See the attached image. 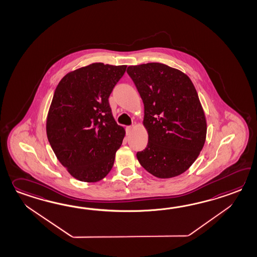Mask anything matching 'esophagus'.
Listing matches in <instances>:
<instances>
[{
	"mask_svg": "<svg viewBox=\"0 0 257 257\" xmlns=\"http://www.w3.org/2000/svg\"><path fill=\"white\" fill-rule=\"evenodd\" d=\"M125 131L126 135H129L132 131V126H126Z\"/></svg>",
	"mask_w": 257,
	"mask_h": 257,
	"instance_id": "34e87169",
	"label": "esophagus"
}]
</instances>
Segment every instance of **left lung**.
<instances>
[{"mask_svg": "<svg viewBox=\"0 0 257 257\" xmlns=\"http://www.w3.org/2000/svg\"><path fill=\"white\" fill-rule=\"evenodd\" d=\"M145 106L149 143L137 152L139 163L156 177L187 171L203 149L206 122L197 92L186 74L163 63L127 68Z\"/></svg>", "mask_w": 257, "mask_h": 257, "instance_id": "8db88e82", "label": "left lung"}]
</instances>
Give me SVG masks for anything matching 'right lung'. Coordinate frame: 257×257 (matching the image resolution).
Masks as SVG:
<instances>
[{
  "instance_id": "obj_1",
  "label": "right lung",
  "mask_w": 257,
  "mask_h": 257,
  "mask_svg": "<svg viewBox=\"0 0 257 257\" xmlns=\"http://www.w3.org/2000/svg\"><path fill=\"white\" fill-rule=\"evenodd\" d=\"M126 65L92 63L60 81L47 118V137L73 177L94 183L111 170L125 135L112 116L108 97Z\"/></svg>"
}]
</instances>
